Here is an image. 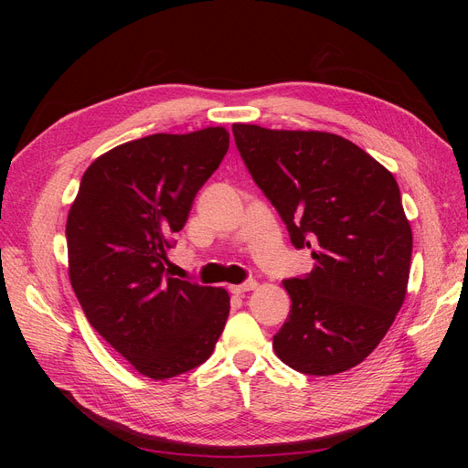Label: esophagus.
Returning <instances> with one entry per match:
<instances>
[{
    "instance_id": "esophagus-1",
    "label": "esophagus",
    "mask_w": 468,
    "mask_h": 468,
    "mask_svg": "<svg viewBox=\"0 0 468 468\" xmlns=\"http://www.w3.org/2000/svg\"><path fill=\"white\" fill-rule=\"evenodd\" d=\"M256 287H258V281L250 279V281L242 282V285H232V287H230V292H234V294H244V292H248V291H253Z\"/></svg>"
}]
</instances>
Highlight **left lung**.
Instances as JSON below:
<instances>
[{
	"label": "left lung",
	"mask_w": 468,
	"mask_h": 468,
	"mask_svg": "<svg viewBox=\"0 0 468 468\" xmlns=\"http://www.w3.org/2000/svg\"><path fill=\"white\" fill-rule=\"evenodd\" d=\"M253 181L314 267L282 281L291 313L273 335L291 369L328 377L359 365L404 303L412 229L394 176L349 140L232 124Z\"/></svg>",
	"instance_id": "obj_1"
}]
</instances>
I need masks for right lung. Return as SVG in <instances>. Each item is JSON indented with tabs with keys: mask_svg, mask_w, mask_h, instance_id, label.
Instances as JSON below:
<instances>
[{
	"mask_svg": "<svg viewBox=\"0 0 468 468\" xmlns=\"http://www.w3.org/2000/svg\"><path fill=\"white\" fill-rule=\"evenodd\" d=\"M229 144L222 126L124 143L86 169L68 212V273L83 313L144 377L172 378L205 363L229 318V292L165 267Z\"/></svg>",
	"mask_w": 468,
	"mask_h": 468,
	"instance_id": "obj_1",
	"label": "right lung"
}]
</instances>
